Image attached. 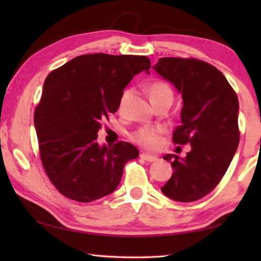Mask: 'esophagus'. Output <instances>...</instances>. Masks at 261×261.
<instances>
[{"label": "esophagus", "instance_id": "1", "mask_svg": "<svg viewBox=\"0 0 261 261\" xmlns=\"http://www.w3.org/2000/svg\"><path fill=\"white\" fill-rule=\"evenodd\" d=\"M140 158L143 159V160L147 161V162H154V161H156V160H158V158H156V156H154V155H149V154H145V153H141V154H140Z\"/></svg>", "mask_w": 261, "mask_h": 261}]
</instances>
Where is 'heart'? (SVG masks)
I'll list each match as a JSON object with an SVG mask.
<instances>
[{
	"label": "heart",
	"instance_id": "1",
	"mask_svg": "<svg viewBox=\"0 0 261 261\" xmlns=\"http://www.w3.org/2000/svg\"><path fill=\"white\" fill-rule=\"evenodd\" d=\"M127 95H129V92L126 91L122 98V102L127 98ZM148 95L149 99H151V102L153 103L158 100H162L166 98L173 99V91H171V88L168 84L156 81L149 85ZM132 139L136 143H138L140 146L147 149H154L161 143V129H159V127H141V129L134 132Z\"/></svg>",
	"mask_w": 261,
	"mask_h": 261
}]
</instances>
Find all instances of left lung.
<instances>
[{
	"mask_svg": "<svg viewBox=\"0 0 261 261\" xmlns=\"http://www.w3.org/2000/svg\"><path fill=\"white\" fill-rule=\"evenodd\" d=\"M153 69L173 84L183 99L174 143L191 145L185 158L163 156L174 171L161 191L176 201L198 200L220 183L237 151V95L222 72L206 62L162 57Z\"/></svg>",
	"mask_w": 261,
	"mask_h": 261,
	"instance_id": "left-lung-1",
	"label": "left lung"
}]
</instances>
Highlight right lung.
Instances as JSON below:
<instances>
[{"instance_id":"add662e5","label":"right lung","mask_w":261,"mask_h":261,"mask_svg":"<svg viewBox=\"0 0 261 261\" xmlns=\"http://www.w3.org/2000/svg\"><path fill=\"white\" fill-rule=\"evenodd\" d=\"M146 56H77L48 74L34 113L46 174L63 194L90 202L113 193L127 161L138 158L134 145H99L101 120L120 107L123 91L136 74L149 73Z\"/></svg>"}]
</instances>
